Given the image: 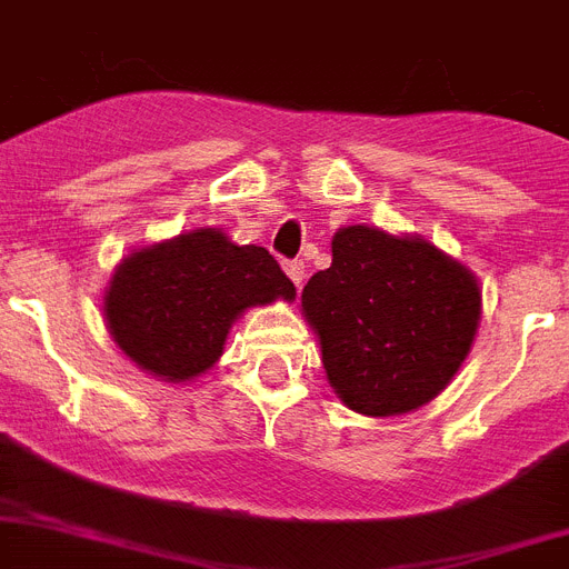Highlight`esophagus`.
<instances>
[{"label":"esophagus","instance_id":"esophagus-1","mask_svg":"<svg viewBox=\"0 0 569 569\" xmlns=\"http://www.w3.org/2000/svg\"><path fill=\"white\" fill-rule=\"evenodd\" d=\"M284 273H288L290 281H293L296 288H299V284H302V279H305V261L302 259L284 261Z\"/></svg>","mask_w":569,"mask_h":569}]
</instances>
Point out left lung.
<instances>
[{"mask_svg":"<svg viewBox=\"0 0 569 569\" xmlns=\"http://www.w3.org/2000/svg\"><path fill=\"white\" fill-rule=\"evenodd\" d=\"M331 250V267L305 284L302 310L339 400L368 417L435 400L478 331L475 276L423 238L373 227H345Z\"/></svg>","mask_w":569,"mask_h":569,"instance_id":"8db88e82","label":"left lung"}]
</instances>
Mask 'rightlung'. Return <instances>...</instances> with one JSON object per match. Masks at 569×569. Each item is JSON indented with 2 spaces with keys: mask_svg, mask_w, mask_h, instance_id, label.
<instances>
[{
  "mask_svg": "<svg viewBox=\"0 0 569 569\" xmlns=\"http://www.w3.org/2000/svg\"><path fill=\"white\" fill-rule=\"evenodd\" d=\"M293 296V281L264 247L196 230L123 259L103 313L126 357L183 382L216 366L241 310Z\"/></svg>",
  "mask_w": 569,
  "mask_h": 569,
  "instance_id": "1",
  "label": "right lung"
}]
</instances>
